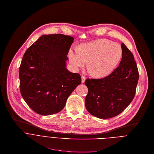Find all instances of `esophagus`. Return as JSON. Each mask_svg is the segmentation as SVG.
Listing matches in <instances>:
<instances>
[{
  "label": "esophagus",
  "instance_id": "1",
  "mask_svg": "<svg viewBox=\"0 0 154 154\" xmlns=\"http://www.w3.org/2000/svg\"><path fill=\"white\" fill-rule=\"evenodd\" d=\"M85 79H86V78H85V76H81V81H82V83H84V82H85Z\"/></svg>",
  "mask_w": 154,
  "mask_h": 154
}]
</instances>
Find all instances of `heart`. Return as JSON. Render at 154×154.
Masks as SVG:
<instances>
[{"label":"heart","mask_w":154,"mask_h":154,"mask_svg":"<svg viewBox=\"0 0 154 154\" xmlns=\"http://www.w3.org/2000/svg\"><path fill=\"white\" fill-rule=\"evenodd\" d=\"M122 49L116 42L101 39L83 44L80 48H71L69 57L71 64L76 69L84 67L88 61L92 75L102 78L110 75L121 59Z\"/></svg>","instance_id":"heart-1"}]
</instances>
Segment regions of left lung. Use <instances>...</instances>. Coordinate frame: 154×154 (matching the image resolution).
<instances>
[{
    "label": "left lung",
    "instance_id": "1",
    "mask_svg": "<svg viewBox=\"0 0 154 154\" xmlns=\"http://www.w3.org/2000/svg\"><path fill=\"white\" fill-rule=\"evenodd\" d=\"M122 59L119 66L101 79H87L88 94L85 100L87 110L101 119L117 116L132 101L139 73L134 56L122 43Z\"/></svg>",
    "mask_w": 154,
    "mask_h": 154
}]
</instances>
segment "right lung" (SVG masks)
<instances>
[{
	"instance_id": "add662e5",
	"label": "right lung",
	"mask_w": 154,
	"mask_h": 154,
	"mask_svg": "<svg viewBox=\"0 0 154 154\" xmlns=\"http://www.w3.org/2000/svg\"><path fill=\"white\" fill-rule=\"evenodd\" d=\"M74 38L62 34L41 36L25 51L19 70L21 95L41 115L62 110L68 97L81 83L78 73L66 68Z\"/></svg>"
}]
</instances>
